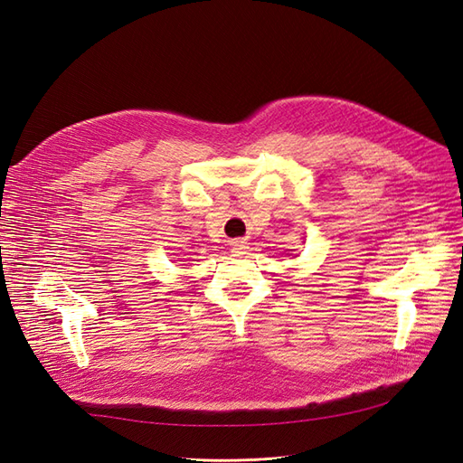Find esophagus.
Here are the masks:
<instances>
[{
  "label": "esophagus",
  "instance_id": "34e87169",
  "mask_svg": "<svg viewBox=\"0 0 463 463\" xmlns=\"http://www.w3.org/2000/svg\"><path fill=\"white\" fill-rule=\"evenodd\" d=\"M231 246H232V251H234L236 255H238V253H246V248H248L242 241H236V242H232Z\"/></svg>",
  "mask_w": 463,
  "mask_h": 463
}]
</instances>
